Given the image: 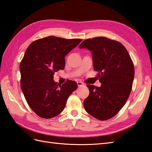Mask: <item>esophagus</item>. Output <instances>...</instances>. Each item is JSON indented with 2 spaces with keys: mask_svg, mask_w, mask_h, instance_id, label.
<instances>
[{
  "mask_svg": "<svg viewBox=\"0 0 152 152\" xmlns=\"http://www.w3.org/2000/svg\"><path fill=\"white\" fill-rule=\"evenodd\" d=\"M77 84H78V87H80V86H83V83L82 82H80V81H78V82H77Z\"/></svg>",
  "mask_w": 152,
  "mask_h": 152,
  "instance_id": "obj_1",
  "label": "esophagus"
}]
</instances>
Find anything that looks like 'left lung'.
<instances>
[{"label": "left lung", "instance_id": "obj_1", "mask_svg": "<svg viewBox=\"0 0 152 152\" xmlns=\"http://www.w3.org/2000/svg\"><path fill=\"white\" fill-rule=\"evenodd\" d=\"M79 48L91 51L100 87L87 85L89 95L83 101L86 111L99 120L114 117L127 102L133 86L134 68L127 50L119 42L106 37L83 41Z\"/></svg>", "mask_w": 152, "mask_h": 152}]
</instances>
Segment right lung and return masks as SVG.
I'll list each match as a JSON object with an SVG mask.
<instances>
[{
  "label": "right lung",
  "instance_id": "1",
  "mask_svg": "<svg viewBox=\"0 0 152 152\" xmlns=\"http://www.w3.org/2000/svg\"><path fill=\"white\" fill-rule=\"evenodd\" d=\"M81 41L50 36L34 41L25 51L19 66L21 88L28 106L40 117L50 119L59 115L78 88L72 80L57 83L53 74L64 69V57Z\"/></svg>",
  "mask_w": 152,
  "mask_h": 152
}]
</instances>
